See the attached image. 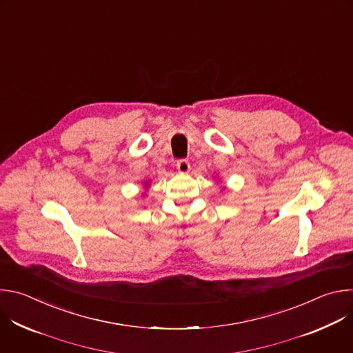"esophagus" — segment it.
<instances>
[{
  "instance_id": "34e87169",
  "label": "esophagus",
  "mask_w": 353,
  "mask_h": 353,
  "mask_svg": "<svg viewBox=\"0 0 353 353\" xmlns=\"http://www.w3.org/2000/svg\"><path fill=\"white\" fill-rule=\"evenodd\" d=\"M176 166H177V170H179L181 174H185V173H188V172H190V162H188V161H185V159L179 161Z\"/></svg>"
}]
</instances>
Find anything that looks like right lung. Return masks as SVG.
<instances>
[{
  "instance_id": "add662e5",
  "label": "right lung",
  "mask_w": 353,
  "mask_h": 353,
  "mask_svg": "<svg viewBox=\"0 0 353 353\" xmlns=\"http://www.w3.org/2000/svg\"><path fill=\"white\" fill-rule=\"evenodd\" d=\"M149 185H150V181H149V180H148V181H143V185H142V188L148 190V188H149ZM142 194H145V192H142Z\"/></svg>"
}]
</instances>
